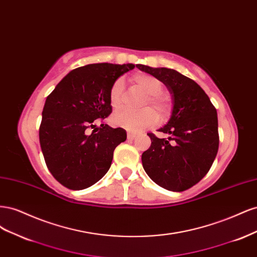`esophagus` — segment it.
<instances>
[{"instance_id":"obj_1","label":"esophagus","mask_w":257,"mask_h":257,"mask_svg":"<svg viewBox=\"0 0 257 257\" xmlns=\"http://www.w3.org/2000/svg\"><path fill=\"white\" fill-rule=\"evenodd\" d=\"M137 136V134L133 133V132H127V139L128 141H133V139H135Z\"/></svg>"}]
</instances>
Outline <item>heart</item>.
Returning a JSON list of instances; mask_svg holds the SVG:
<instances>
[{
    "label": "heart",
    "instance_id": "1",
    "mask_svg": "<svg viewBox=\"0 0 257 257\" xmlns=\"http://www.w3.org/2000/svg\"><path fill=\"white\" fill-rule=\"evenodd\" d=\"M134 82L139 88L144 90L148 96L144 102V107L151 105L153 108H145L142 111H132L128 109H121L116 111L111 118V122L116 126H120L132 132H142L151 127L159 121V113L161 119H166L172 110L169 99L163 94V82L157 77L139 74L133 78ZM123 82L121 79L115 80L109 92V102L112 108H119L122 104ZM158 113L157 114L156 112Z\"/></svg>",
    "mask_w": 257,
    "mask_h": 257
}]
</instances>
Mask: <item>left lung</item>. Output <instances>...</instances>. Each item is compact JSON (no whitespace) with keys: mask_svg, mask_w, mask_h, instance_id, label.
<instances>
[{"mask_svg":"<svg viewBox=\"0 0 257 257\" xmlns=\"http://www.w3.org/2000/svg\"><path fill=\"white\" fill-rule=\"evenodd\" d=\"M136 66L160 79L173 98L172 116L159 130L168 138L148 134L151 146L142 155L145 172L168 191L188 190L207 175L216 157L219 132L215 107L195 81L175 69Z\"/></svg>","mask_w":257,"mask_h":257,"instance_id":"8db88e82","label":"left lung"}]
</instances>
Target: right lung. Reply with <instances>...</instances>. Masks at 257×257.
<instances>
[{
	"label": "right lung",
	"mask_w": 257,
	"mask_h": 257,
	"mask_svg": "<svg viewBox=\"0 0 257 257\" xmlns=\"http://www.w3.org/2000/svg\"><path fill=\"white\" fill-rule=\"evenodd\" d=\"M134 64L96 63L69 72L46 98L40 144L49 172L71 190L96 183L109 170L126 132L100 124L112 111L113 82Z\"/></svg>",
	"instance_id": "right-lung-1"
}]
</instances>
